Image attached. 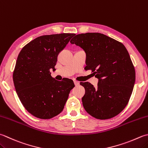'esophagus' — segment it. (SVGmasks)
Returning a JSON list of instances; mask_svg holds the SVG:
<instances>
[{
	"instance_id": "esophagus-1",
	"label": "esophagus",
	"mask_w": 148,
	"mask_h": 148,
	"mask_svg": "<svg viewBox=\"0 0 148 148\" xmlns=\"http://www.w3.org/2000/svg\"><path fill=\"white\" fill-rule=\"evenodd\" d=\"M74 84H75V85L76 86H78L79 85V82H77V81H74Z\"/></svg>"
}]
</instances>
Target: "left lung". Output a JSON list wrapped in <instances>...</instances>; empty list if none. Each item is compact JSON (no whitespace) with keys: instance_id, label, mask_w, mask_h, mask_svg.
Returning <instances> with one entry per match:
<instances>
[{"instance_id":"obj_1","label":"left lung","mask_w":148,"mask_h":148,"mask_svg":"<svg viewBox=\"0 0 148 148\" xmlns=\"http://www.w3.org/2000/svg\"><path fill=\"white\" fill-rule=\"evenodd\" d=\"M86 54V69L99 82L97 87L81 83L85 88L84 108L92 117L108 119L116 116L128 104L135 82L129 53L121 42L98 33L79 34L71 40Z\"/></svg>"}]
</instances>
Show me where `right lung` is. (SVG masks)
Segmentation results:
<instances>
[{"mask_svg":"<svg viewBox=\"0 0 148 148\" xmlns=\"http://www.w3.org/2000/svg\"><path fill=\"white\" fill-rule=\"evenodd\" d=\"M75 35L62 33L37 37L25 45L17 58L13 79L23 106L34 117L48 119L64 108L73 81L59 82L51 76L55 71L58 55Z\"/></svg>","mask_w":148,"mask_h":148,"instance_id":"add662e5","label":"right lung"}]
</instances>
